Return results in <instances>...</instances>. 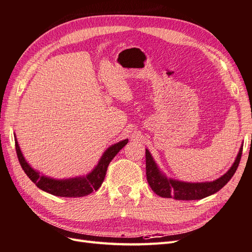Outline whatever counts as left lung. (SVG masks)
I'll list each match as a JSON object with an SVG mask.
<instances>
[{
	"instance_id": "1",
	"label": "left lung",
	"mask_w": 252,
	"mask_h": 252,
	"mask_svg": "<svg viewBox=\"0 0 252 252\" xmlns=\"http://www.w3.org/2000/svg\"><path fill=\"white\" fill-rule=\"evenodd\" d=\"M243 146L238 151L235 162L231 168L222 177L213 182L203 183H189L177 181V180L167 178L160 172L158 165L154 162L149 150L146 149V175L147 181L152 190L158 196L163 198H173L176 200H199L213 195L221 189L235 173L242 158Z\"/></svg>"
}]
</instances>
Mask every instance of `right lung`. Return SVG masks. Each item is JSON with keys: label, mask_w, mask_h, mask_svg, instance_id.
Segmentation results:
<instances>
[{"label": "right lung", "mask_w": 252, "mask_h": 252, "mask_svg": "<svg viewBox=\"0 0 252 252\" xmlns=\"http://www.w3.org/2000/svg\"><path fill=\"white\" fill-rule=\"evenodd\" d=\"M127 141L128 139L121 140L119 143L107 148V150L103 153L102 158H100L98 165L87 176L79 178L76 177L72 179L56 180L43 176L40 172L32 168L27 160H25L15 135L17 156L19 163H20L24 172L36 184L37 188H39L43 191L51 193V195L59 197H84L92 193L94 190L98 189L103 181H104L107 167L109 163H111V160L127 144Z\"/></svg>", "instance_id": "add662e5"}]
</instances>
